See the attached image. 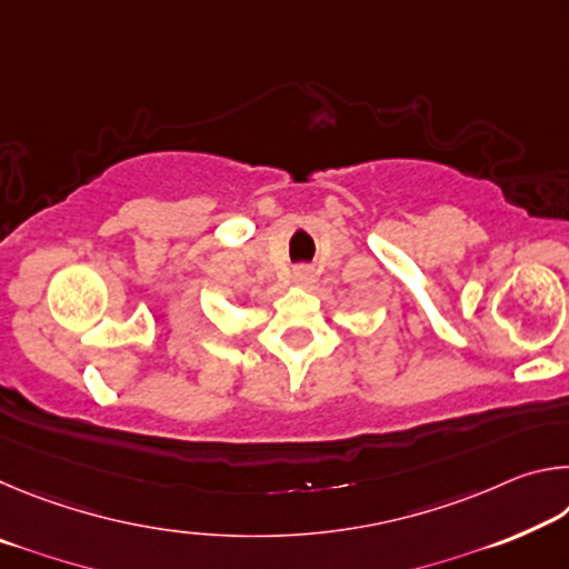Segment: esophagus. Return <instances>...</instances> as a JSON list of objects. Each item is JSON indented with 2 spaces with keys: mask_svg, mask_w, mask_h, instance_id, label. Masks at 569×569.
<instances>
[{
  "mask_svg": "<svg viewBox=\"0 0 569 569\" xmlns=\"http://www.w3.org/2000/svg\"><path fill=\"white\" fill-rule=\"evenodd\" d=\"M316 281V273H313V268H308V266H298V268H293V283L296 286H301V288H308Z\"/></svg>",
  "mask_w": 569,
  "mask_h": 569,
  "instance_id": "esophagus-1",
  "label": "esophagus"
}]
</instances>
